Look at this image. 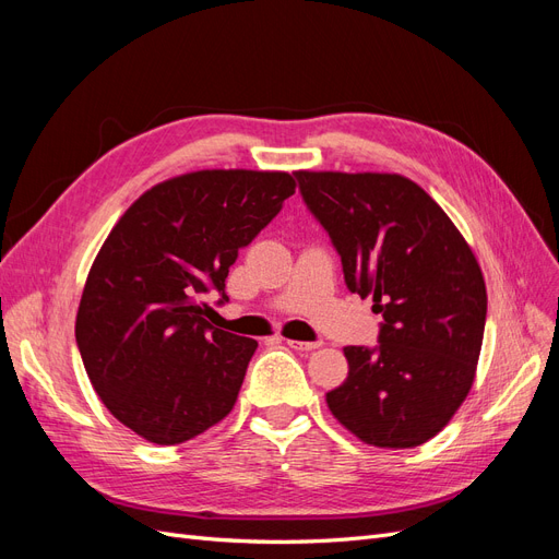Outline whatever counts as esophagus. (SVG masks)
I'll list each match as a JSON object with an SVG mask.
<instances>
[{
    "mask_svg": "<svg viewBox=\"0 0 559 559\" xmlns=\"http://www.w3.org/2000/svg\"><path fill=\"white\" fill-rule=\"evenodd\" d=\"M284 343L296 352H312V349L319 347V343H302V341H284Z\"/></svg>",
    "mask_w": 559,
    "mask_h": 559,
    "instance_id": "esophagus-1",
    "label": "esophagus"
}]
</instances>
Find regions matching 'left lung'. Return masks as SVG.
Wrapping results in <instances>:
<instances>
[{
    "label": "left lung",
    "mask_w": 559,
    "mask_h": 559,
    "mask_svg": "<svg viewBox=\"0 0 559 559\" xmlns=\"http://www.w3.org/2000/svg\"><path fill=\"white\" fill-rule=\"evenodd\" d=\"M302 200L341 253L352 294L373 298L380 345L345 347L349 373L329 411L359 441L427 443L468 396L487 292L468 242L415 181L386 173H296Z\"/></svg>",
    "instance_id": "8db88e82"
}]
</instances>
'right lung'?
Returning a JSON list of instances; mask_svg holds the SVG:
<instances>
[{
  "label": "right lung",
  "instance_id": "right-lung-1",
  "mask_svg": "<svg viewBox=\"0 0 559 559\" xmlns=\"http://www.w3.org/2000/svg\"><path fill=\"white\" fill-rule=\"evenodd\" d=\"M296 193L289 173L200 170L142 193L97 251L76 345L97 396L144 441L177 445L238 401L259 343L214 329L238 251Z\"/></svg>",
  "mask_w": 559,
  "mask_h": 559
}]
</instances>
